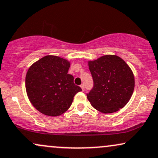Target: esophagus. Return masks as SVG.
<instances>
[{
  "label": "esophagus",
  "mask_w": 158,
  "mask_h": 158,
  "mask_svg": "<svg viewBox=\"0 0 158 158\" xmlns=\"http://www.w3.org/2000/svg\"><path fill=\"white\" fill-rule=\"evenodd\" d=\"M80 87H81V90H82V91H84L85 90V85H81Z\"/></svg>",
  "instance_id": "esophagus-1"
}]
</instances>
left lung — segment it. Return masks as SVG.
<instances>
[{
  "label": "left lung",
  "mask_w": 158,
  "mask_h": 158,
  "mask_svg": "<svg viewBox=\"0 0 158 158\" xmlns=\"http://www.w3.org/2000/svg\"><path fill=\"white\" fill-rule=\"evenodd\" d=\"M94 88L87 94L91 105L103 113L123 108L134 91L135 78L131 68L116 55H104L88 61Z\"/></svg>",
  "instance_id": "8db88e82"
}]
</instances>
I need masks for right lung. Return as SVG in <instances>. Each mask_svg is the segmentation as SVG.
Masks as SVG:
<instances>
[{
    "mask_svg": "<svg viewBox=\"0 0 158 158\" xmlns=\"http://www.w3.org/2000/svg\"><path fill=\"white\" fill-rule=\"evenodd\" d=\"M69 61L47 55L33 63L26 76V94L32 105L41 113L59 116L71 107L73 97L81 91L68 74Z\"/></svg>",
    "mask_w": 158,
    "mask_h": 158,
    "instance_id": "right-lung-1",
    "label": "right lung"
}]
</instances>
